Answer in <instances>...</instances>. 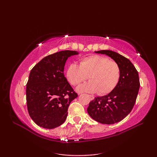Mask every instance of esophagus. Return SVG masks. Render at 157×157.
I'll list each match as a JSON object with an SVG mask.
<instances>
[{"instance_id":"obj_1","label":"esophagus","mask_w":157,"mask_h":157,"mask_svg":"<svg viewBox=\"0 0 157 157\" xmlns=\"http://www.w3.org/2000/svg\"><path fill=\"white\" fill-rule=\"evenodd\" d=\"M88 96H89V98H90V100H94V97L93 96H91V95H88Z\"/></svg>"}]
</instances>
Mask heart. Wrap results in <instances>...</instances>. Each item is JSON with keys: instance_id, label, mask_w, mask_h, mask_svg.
<instances>
[{"instance_id": "obj_1", "label": "heart", "mask_w": 157, "mask_h": 157, "mask_svg": "<svg viewBox=\"0 0 157 157\" xmlns=\"http://www.w3.org/2000/svg\"><path fill=\"white\" fill-rule=\"evenodd\" d=\"M66 76L73 86L88 78L90 81L79 86V92H96L105 94L111 92L117 84L120 77L119 67L114 61L99 55H91L81 60L79 65L71 63L67 69Z\"/></svg>"}]
</instances>
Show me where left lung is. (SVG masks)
Segmentation results:
<instances>
[{
	"instance_id": "8db88e82",
	"label": "left lung",
	"mask_w": 157,
	"mask_h": 157,
	"mask_svg": "<svg viewBox=\"0 0 157 157\" xmlns=\"http://www.w3.org/2000/svg\"><path fill=\"white\" fill-rule=\"evenodd\" d=\"M111 57L119 67L117 84L107 95L98 96L90 102L89 115L102 124H114L121 121L134 107L140 88L137 70L129 59L119 53L109 51H95Z\"/></svg>"
}]
</instances>
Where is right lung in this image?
Here are the masks:
<instances>
[{
	"label": "right lung",
	"mask_w": 157,
	"mask_h": 157,
	"mask_svg": "<svg viewBox=\"0 0 157 157\" xmlns=\"http://www.w3.org/2000/svg\"><path fill=\"white\" fill-rule=\"evenodd\" d=\"M79 55L74 51H63L42 59L33 68L26 85L28 113L36 124L53 129L63 124L68 107L78 97L64 75L67 60Z\"/></svg>",
	"instance_id": "right-lung-1"
}]
</instances>
